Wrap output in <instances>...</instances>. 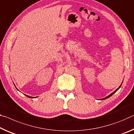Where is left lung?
<instances>
[{
	"instance_id": "1",
	"label": "left lung",
	"mask_w": 134,
	"mask_h": 134,
	"mask_svg": "<svg viewBox=\"0 0 134 134\" xmlns=\"http://www.w3.org/2000/svg\"><path fill=\"white\" fill-rule=\"evenodd\" d=\"M121 85H120V86H119V88H118V89H117V90H116V91H114V92H113V93H112V94H110V95H109V96H107V97H105V98H103V99H101V100H103V99H107V98H109V97H111V95H113V94H114V93H115V92H116V91H118V90H119V88H120V86H121Z\"/></svg>"
}]
</instances>
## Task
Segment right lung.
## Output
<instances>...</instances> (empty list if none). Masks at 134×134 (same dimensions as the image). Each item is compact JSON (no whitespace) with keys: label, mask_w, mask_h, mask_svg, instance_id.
<instances>
[{"label":"right lung","mask_w":134,"mask_h":134,"mask_svg":"<svg viewBox=\"0 0 134 134\" xmlns=\"http://www.w3.org/2000/svg\"><path fill=\"white\" fill-rule=\"evenodd\" d=\"M26 96H27V97H29V98H33V97H30V96H28V95H26Z\"/></svg>","instance_id":"right-lung-1"}]
</instances>
